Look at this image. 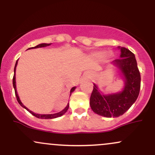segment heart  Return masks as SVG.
<instances>
[{"instance_id":"heart-1","label":"heart","mask_w":155,"mask_h":155,"mask_svg":"<svg viewBox=\"0 0 155 155\" xmlns=\"http://www.w3.org/2000/svg\"><path fill=\"white\" fill-rule=\"evenodd\" d=\"M93 55L97 58H103V56H104V52H103V51H95V52H94ZM108 56H110V54H108Z\"/></svg>"}]
</instances>
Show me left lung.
Masks as SVG:
<instances>
[{"instance_id":"left-lung-1","label":"left lung","mask_w":155,"mask_h":155,"mask_svg":"<svg viewBox=\"0 0 155 155\" xmlns=\"http://www.w3.org/2000/svg\"><path fill=\"white\" fill-rule=\"evenodd\" d=\"M120 58L114 64L122 71L125 81L122 92L112 95H101L94 84L90 104L97 114L106 117H117L125 113L134 104L139 95L140 74L135 55L125 47H121Z\"/></svg>"}]
</instances>
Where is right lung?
I'll return each mask as SVG.
<instances>
[{
    "instance_id": "right-lung-1",
    "label": "right lung",
    "mask_w": 155,
    "mask_h": 155,
    "mask_svg": "<svg viewBox=\"0 0 155 155\" xmlns=\"http://www.w3.org/2000/svg\"><path fill=\"white\" fill-rule=\"evenodd\" d=\"M51 44H38V45L35 46L34 47H31L29 48V49H33V48H41V47H47V46H49ZM17 61L16 62V64H15V74H14V76H13V86H14V88H15V95H16V97H17V100L18 101V103L19 104L21 105V106H22L23 108H25V109L27 110L28 111H29L30 113L31 114H33V116H35V117H37V118H39V119H54V118H57V117H61L62 115H63L65 113L68 111V109L69 108V104H68L67 106L65 107L63 111H61L60 112H58V113H56V114H35V113H33V111H30L29 109H28V108H26L25 106H24L22 104V102H21L20 100H19V97L18 95H17V90H16V81H15V70H16V66H17ZM76 87H73L71 90V92L74 91V90H75Z\"/></svg>"
}]
</instances>
